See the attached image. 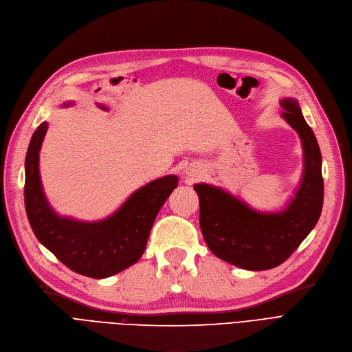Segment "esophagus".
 Here are the masks:
<instances>
[{
	"label": "esophagus",
	"mask_w": 352,
	"mask_h": 352,
	"mask_svg": "<svg viewBox=\"0 0 352 352\" xmlns=\"http://www.w3.org/2000/svg\"><path fill=\"white\" fill-rule=\"evenodd\" d=\"M186 175L193 180V179H198L202 173H201L199 166H189V167L186 168Z\"/></svg>",
	"instance_id": "34e87169"
}]
</instances>
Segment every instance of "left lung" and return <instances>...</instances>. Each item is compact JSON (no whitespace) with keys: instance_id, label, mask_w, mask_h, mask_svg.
I'll list each match as a JSON object with an SVG mask.
<instances>
[{"instance_id":"1","label":"left lung","mask_w":352,"mask_h":352,"mask_svg":"<svg viewBox=\"0 0 352 352\" xmlns=\"http://www.w3.org/2000/svg\"><path fill=\"white\" fill-rule=\"evenodd\" d=\"M282 117L300 137L303 173L298 190L278 212H260L221 188L196 184L199 223L214 254L245 270H269L285 263L316 225L323 204L322 156L299 102L283 98Z\"/></svg>"}]
</instances>
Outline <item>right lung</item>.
<instances>
[{
	"label": "right lung",
	"instance_id": "obj_1",
	"mask_svg": "<svg viewBox=\"0 0 352 352\" xmlns=\"http://www.w3.org/2000/svg\"><path fill=\"white\" fill-rule=\"evenodd\" d=\"M100 108L107 109L102 105ZM46 131L47 122H41L25 156L24 205L34 235L78 274L105 278L125 270L143 256L153 222L177 186L179 177L168 175L150 182L101 221L60 217L49 205L40 180L38 153Z\"/></svg>",
	"mask_w": 352,
	"mask_h": 352
}]
</instances>
